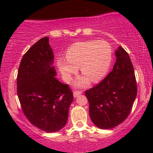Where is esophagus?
Returning a JSON list of instances; mask_svg holds the SVG:
<instances>
[{
	"mask_svg": "<svg viewBox=\"0 0 153 153\" xmlns=\"http://www.w3.org/2000/svg\"><path fill=\"white\" fill-rule=\"evenodd\" d=\"M81 93H82V92H81V91H75L74 92V93H73V95H74V97H78L79 95H80Z\"/></svg>",
	"mask_w": 153,
	"mask_h": 153,
	"instance_id": "obj_1",
	"label": "esophagus"
}]
</instances>
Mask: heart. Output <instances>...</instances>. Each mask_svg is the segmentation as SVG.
Masks as SVG:
<instances>
[{
  "label": "heart",
  "instance_id": "obj_1",
  "mask_svg": "<svg viewBox=\"0 0 153 153\" xmlns=\"http://www.w3.org/2000/svg\"><path fill=\"white\" fill-rule=\"evenodd\" d=\"M65 58H60L57 65L64 80L69 82L80 68L81 76L76 81L77 87H85L103 79L109 70L112 49L109 44L102 40L81 41L68 48Z\"/></svg>",
  "mask_w": 153,
  "mask_h": 153
}]
</instances>
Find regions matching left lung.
Wrapping results in <instances>:
<instances>
[{
  "label": "left lung",
  "mask_w": 153,
  "mask_h": 153,
  "mask_svg": "<svg viewBox=\"0 0 153 153\" xmlns=\"http://www.w3.org/2000/svg\"><path fill=\"white\" fill-rule=\"evenodd\" d=\"M113 70L99 84L85 91L89 114L95 126L111 129L124 122L137 94L134 70L129 54L121 47L115 51Z\"/></svg>",
  "instance_id": "left-lung-1"
}]
</instances>
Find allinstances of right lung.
Returning <instances> with one entry per match:
<instances>
[{
    "mask_svg": "<svg viewBox=\"0 0 153 153\" xmlns=\"http://www.w3.org/2000/svg\"><path fill=\"white\" fill-rule=\"evenodd\" d=\"M53 58L49 37L40 39L23 56L16 79L24 115L33 125L49 133L65 126L73 101L69 85L55 77Z\"/></svg>",
    "mask_w": 153,
    "mask_h": 153,
    "instance_id": "add662e5",
    "label": "right lung"
}]
</instances>
